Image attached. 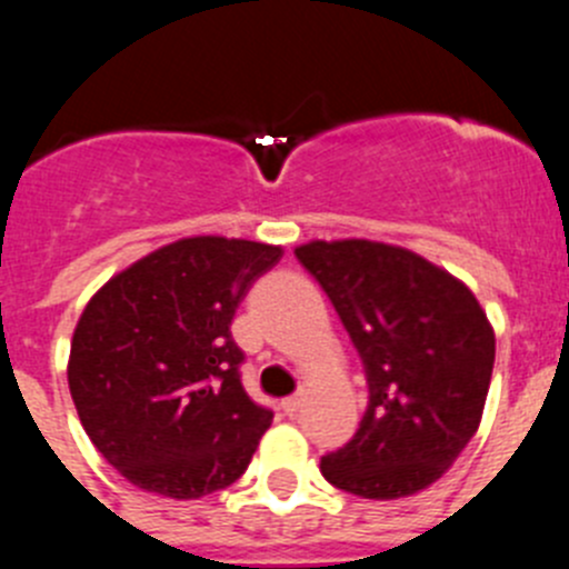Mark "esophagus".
<instances>
[{"label":"esophagus","instance_id":"34e87169","mask_svg":"<svg viewBox=\"0 0 569 569\" xmlns=\"http://www.w3.org/2000/svg\"><path fill=\"white\" fill-rule=\"evenodd\" d=\"M300 405H302V392H295V396H289L280 401V410H283L286 416H295V412L300 410Z\"/></svg>","mask_w":569,"mask_h":569}]
</instances>
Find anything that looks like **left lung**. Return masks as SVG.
<instances>
[{
  "instance_id": "obj_1",
  "label": "left lung",
  "mask_w": 569,
  "mask_h": 569,
  "mask_svg": "<svg viewBox=\"0 0 569 569\" xmlns=\"http://www.w3.org/2000/svg\"><path fill=\"white\" fill-rule=\"evenodd\" d=\"M295 254L337 309L368 379L357 435L320 460L322 477L365 500L421 491L480 427L493 370L486 311L410 249L311 241Z\"/></svg>"
}]
</instances>
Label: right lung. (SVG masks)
<instances>
[{
  "mask_svg": "<svg viewBox=\"0 0 569 569\" xmlns=\"http://www.w3.org/2000/svg\"><path fill=\"white\" fill-rule=\"evenodd\" d=\"M280 247L182 238L89 300L69 392L98 452L137 488L199 500L247 471L272 410L241 385L232 317Z\"/></svg>",
  "mask_w": 569,
  "mask_h": 569,
  "instance_id": "obj_1",
  "label": "right lung"
}]
</instances>
